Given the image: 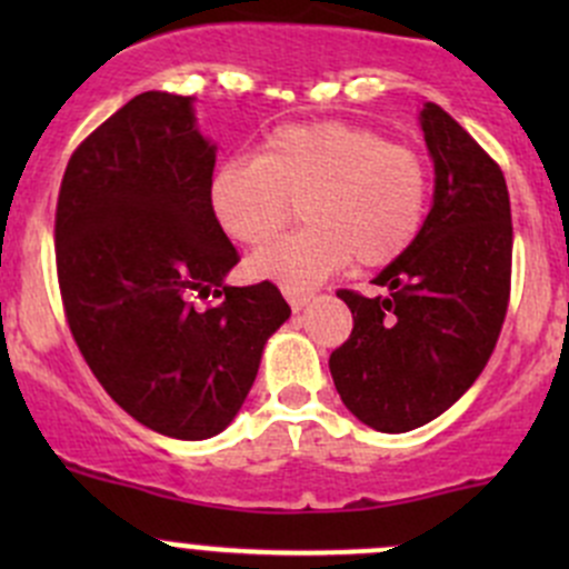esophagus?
Segmentation results:
<instances>
[{"instance_id":"1","label":"esophagus","mask_w":569,"mask_h":569,"mask_svg":"<svg viewBox=\"0 0 569 569\" xmlns=\"http://www.w3.org/2000/svg\"><path fill=\"white\" fill-rule=\"evenodd\" d=\"M311 297L313 295H308V291H289L286 289V300H289V306H291V311H302V308L308 306V302H311Z\"/></svg>"}]
</instances>
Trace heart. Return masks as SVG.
<instances>
[{
  "mask_svg": "<svg viewBox=\"0 0 569 569\" xmlns=\"http://www.w3.org/2000/svg\"><path fill=\"white\" fill-rule=\"evenodd\" d=\"M211 211L239 244H263L302 203L306 228L252 252V278L306 291L347 267H386L421 233L427 159L366 126L321 120L280 126L256 159H228L209 189Z\"/></svg>",
  "mask_w": 569,
  "mask_h": 569,
  "instance_id": "heart-1",
  "label": "heart"
}]
</instances>
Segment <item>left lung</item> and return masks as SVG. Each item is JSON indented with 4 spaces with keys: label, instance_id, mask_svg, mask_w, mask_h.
Segmentation results:
<instances>
[{
    "label": "left lung",
    "instance_id": "1",
    "mask_svg": "<svg viewBox=\"0 0 569 569\" xmlns=\"http://www.w3.org/2000/svg\"><path fill=\"white\" fill-rule=\"evenodd\" d=\"M421 129L435 200L421 233L375 278L341 289L352 332L330 355L336 391L377 432H410L449 410L485 371L512 289V209L496 159L427 101Z\"/></svg>",
    "mask_w": 569,
    "mask_h": 569
}]
</instances>
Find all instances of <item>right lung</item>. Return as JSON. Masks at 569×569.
<instances>
[{
    "label": "right lung",
    "instance_id": "obj_1",
    "mask_svg": "<svg viewBox=\"0 0 569 569\" xmlns=\"http://www.w3.org/2000/svg\"><path fill=\"white\" fill-rule=\"evenodd\" d=\"M214 151L189 96H134L68 159L54 214L68 327L101 388L178 440L222 432L289 319L278 286H226L239 263L211 211ZM223 302L198 309V296Z\"/></svg>",
    "mask_w": 569,
    "mask_h": 569
}]
</instances>
